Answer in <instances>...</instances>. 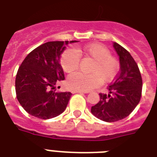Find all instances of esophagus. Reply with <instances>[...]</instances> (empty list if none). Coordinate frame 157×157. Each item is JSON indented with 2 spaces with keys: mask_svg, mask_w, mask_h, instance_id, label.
Listing matches in <instances>:
<instances>
[{
  "mask_svg": "<svg viewBox=\"0 0 157 157\" xmlns=\"http://www.w3.org/2000/svg\"><path fill=\"white\" fill-rule=\"evenodd\" d=\"M72 93L75 94V93H82V94H87V91H83V90H72Z\"/></svg>",
  "mask_w": 157,
  "mask_h": 157,
  "instance_id": "esophagus-1",
  "label": "esophagus"
}]
</instances>
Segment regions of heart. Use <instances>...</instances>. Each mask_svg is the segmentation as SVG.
Returning a JSON list of instances; mask_svg holds the SVG:
<instances>
[{
  "mask_svg": "<svg viewBox=\"0 0 157 157\" xmlns=\"http://www.w3.org/2000/svg\"><path fill=\"white\" fill-rule=\"evenodd\" d=\"M85 54L94 60L90 71L92 74L86 75L76 72L68 77L67 84L73 90L88 91L99 86L103 81L109 82L116 77L120 64L115 57L110 55V50L103 44L92 43L82 49H70L65 51L61 58V64L66 72H73L78 67L79 55Z\"/></svg>",
  "mask_w": 157,
  "mask_h": 157,
  "instance_id": "1",
  "label": "heart"
}]
</instances>
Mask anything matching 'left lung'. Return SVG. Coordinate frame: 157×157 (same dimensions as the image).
Masks as SVG:
<instances>
[{
	"instance_id": "obj_1",
	"label": "left lung",
	"mask_w": 157,
	"mask_h": 157,
	"mask_svg": "<svg viewBox=\"0 0 157 157\" xmlns=\"http://www.w3.org/2000/svg\"><path fill=\"white\" fill-rule=\"evenodd\" d=\"M113 47L119 56L120 71L107 87L108 94H99V103L91 107L94 116L105 122H116L128 116L140 100L142 78L130 53L120 44Z\"/></svg>"
}]
</instances>
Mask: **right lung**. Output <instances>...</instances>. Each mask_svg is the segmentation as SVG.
I'll list each match as a JSON object with an SVG mask.
<instances>
[{"label": "right lung", "mask_w": 157, "mask_h": 157, "mask_svg": "<svg viewBox=\"0 0 157 157\" xmlns=\"http://www.w3.org/2000/svg\"><path fill=\"white\" fill-rule=\"evenodd\" d=\"M78 42L71 41L70 43ZM69 41H48L31 51L17 71L15 81L18 102L29 115L48 120L62 114L71 92L56 91L55 85L65 79L61 54Z\"/></svg>", "instance_id": "add662e5"}]
</instances>
